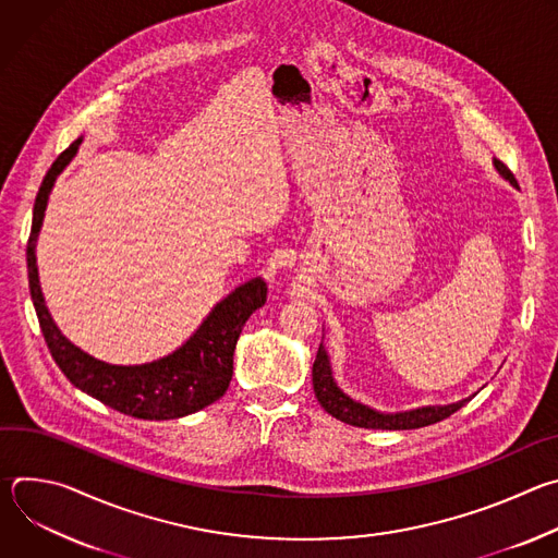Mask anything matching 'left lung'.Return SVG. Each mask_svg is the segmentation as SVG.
I'll return each mask as SVG.
<instances>
[{
  "instance_id": "8db88e82",
  "label": "left lung",
  "mask_w": 558,
  "mask_h": 558,
  "mask_svg": "<svg viewBox=\"0 0 558 558\" xmlns=\"http://www.w3.org/2000/svg\"><path fill=\"white\" fill-rule=\"evenodd\" d=\"M493 166L506 181H510L517 187L512 172L501 161L493 158ZM313 390H315L317 402L323 404V409L329 415H333L336 420H340L344 424H351L357 428H373V430H413V428H424V426L437 424V422L450 417L452 413H457L476 395L474 392L470 397H463V400H459V402L444 404V407H420V409L400 411V413H381L362 402H355L351 395H347L338 386V381L333 377V368H331V357H329L325 344H320V349H317V355L313 362Z\"/></svg>"
}]
</instances>
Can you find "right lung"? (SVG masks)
Returning a JSON list of instances; mask_svg holds the SVG:
<instances>
[{
    "label": "right lung",
    "instance_id": "right-lung-1",
    "mask_svg": "<svg viewBox=\"0 0 558 558\" xmlns=\"http://www.w3.org/2000/svg\"><path fill=\"white\" fill-rule=\"evenodd\" d=\"M78 136L48 170L33 209V229L26 247L31 298L46 344L63 375L106 407L138 420H179L192 415L225 395L233 373V349L250 315L267 300L265 280L252 278L227 293L207 313L198 329L172 353L145 364H110L74 347L54 325L46 306L37 271V238L57 177L70 166L82 145Z\"/></svg>",
    "mask_w": 558,
    "mask_h": 558
}]
</instances>
